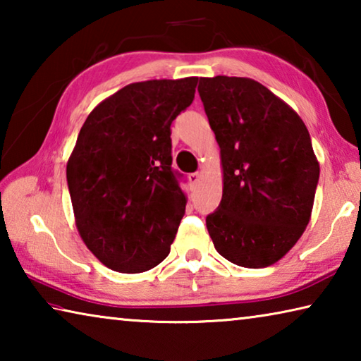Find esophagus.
<instances>
[{"label": "esophagus", "mask_w": 361, "mask_h": 361, "mask_svg": "<svg viewBox=\"0 0 361 361\" xmlns=\"http://www.w3.org/2000/svg\"><path fill=\"white\" fill-rule=\"evenodd\" d=\"M199 178H200V173L199 172H194V173H189L188 175V180H189V183H191V185H194V183H197Z\"/></svg>", "instance_id": "1"}]
</instances>
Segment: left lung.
I'll list each match as a JSON object with an SVG mask.
<instances>
[{
  "instance_id": "1",
  "label": "left lung",
  "mask_w": 361,
  "mask_h": 361,
  "mask_svg": "<svg viewBox=\"0 0 361 361\" xmlns=\"http://www.w3.org/2000/svg\"><path fill=\"white\" fill-rule=\"evenodd\" d=\"M197 90L221 149L223 197L205 219L213 245L237 266H271L312 213L320 166L307 127L250 78H200Z\"/></svg>"
}]
</instances>
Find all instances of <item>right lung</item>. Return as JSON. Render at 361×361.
I'll list each match as a JSON object with an SVG mask.
<instances>
[{
    "mask_svg": "<svg viewBox=\"0 0 361 361\" xmlns=\"http://www.w3.org/2000/svg\"><path fill=\"white\" fill-rule=\"evenodd\" d=\"M197 78L133 82L87 116L66 164L76 228L106 267L149 271L170 253L186 209L170 126Z\"/></svg>",
    "mask_w": 361,
    "mask_h": 361,
    "instance_id": "1",
    "label": "right lung"
}]
</instances>
